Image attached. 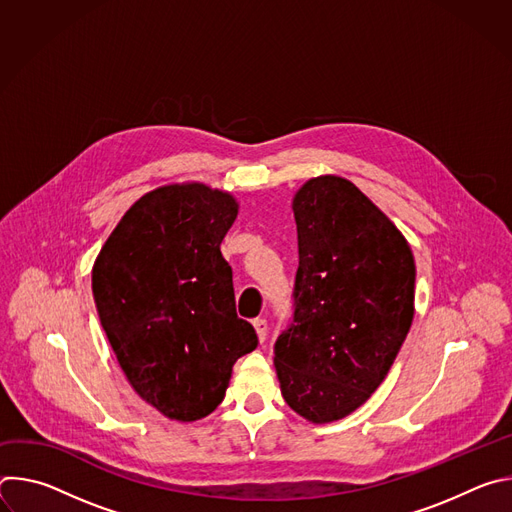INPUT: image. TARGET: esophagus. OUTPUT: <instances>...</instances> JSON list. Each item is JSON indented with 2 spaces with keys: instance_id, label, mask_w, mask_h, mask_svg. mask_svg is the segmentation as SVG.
<instances>
[{
  "instance_id": "34e87169",
  "label": "esophagus",
  "mask_w": 512,
  "mask_h": 512,
  "mask_svg": "<svg viewBox=\"0 0 512 512\" xmlns=\"http://www.w3.org/2000/svg\"><path fill=\"white\" fill-rule=\"evenodd\" d=\"M253 326H255L259 342H263L267 338V320L265 318H257V320H253Z\"/></svg>"
}]
</instances>
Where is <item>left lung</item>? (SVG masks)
<instances>
[{"label": "left lung", "mask_w": 512, "mask_h": 512, "mask_svg": "<svg viewBox=\"0 0 512 512\" xmlns=\"http://www.w3.org/2000/svg\"><path fill=\"white\" fill-rule=\"evenodd\" d=\"M294 320L275 342L285 403L312 423L346 417L385 381L413 322L415 261L389 216L350 180L294 196Z\"/></svg>", "instance_id": "1"}]
</instances>
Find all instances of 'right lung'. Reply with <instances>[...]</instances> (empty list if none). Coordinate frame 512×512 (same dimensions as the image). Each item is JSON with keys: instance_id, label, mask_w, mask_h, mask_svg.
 I'll list each match as a JSON object with an SVG mask.
<instances>
[{"instance_id": "1", "label": "right lung", "mask_w": 512, "mask_h": 512, "mask_svg": "<svg viewBox=\"0 0 512 512\" xmlns=\"http://www.w3.org/2000/svg\"><path fill=\"white\" fill-rule=\"evenodd\" d=\"M239 202L200 182L143 194L93 265L101 326L133 391L176 421L225 399L233 364L257 348L237 316L221 243Z\"/></svg>"}]
</instances>
